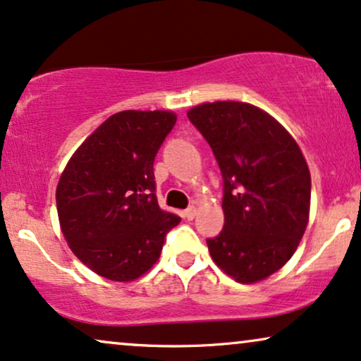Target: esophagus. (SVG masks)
Returning <instances> with one entry per match:
<instances>
[{"mask_svg":"<svg viewBox=\"0 0 361 361\" xmlns=\"http://www.w3.org/2000/svg\"><path fill=\"white\" fill-rule=\"evenodd\" d=\"M183 216L186 218V220H193V218L196 216V208L195 207L186 208L185 212H183Z\"/></svg>","mask_w":361,"mask_h":361,"instance_id":"1","label":"esophagus"}]
</instances>
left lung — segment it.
<instances>
[{
	"label": "left lung",
	"instance_id": "1",
	"mask_svg": "<svg viewBox=\"0 0 361 361\" xmlns=\"http://www.w3.org/2000/svg\"><path fill=\"white\" fill-rule=\"evenodd\" d=\"M188 120L223 176L225 225L207 240L209 255L238 283L263 280L288 262L307 228V161L288 131L253 104L204 103L190 109Z\"/></svg>",
	"mask_w": 361,
	"mask_h": 361
}]
</instances>
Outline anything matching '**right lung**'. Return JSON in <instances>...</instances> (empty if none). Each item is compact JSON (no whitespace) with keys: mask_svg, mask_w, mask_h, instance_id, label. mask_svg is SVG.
I'll list each match as a JSON object with an SVG mask.
<instances>
[{"mask_svg":"<svg viewBox=\"0 0 361 361\" xmlns=\"http://www.w3.org/2000/svg\"><path fill=\"white\" fill-rule=\"evenodd\" d=\"M176 123L170 111L109 116L76 149L56 188L61 231L90 270L131 281L159 258L181 221L157 200L153 163Z\"/></svg>","mask_w":361,"mask_h":361,"instance_id":"1","label":"right lung"}]
</instances>
